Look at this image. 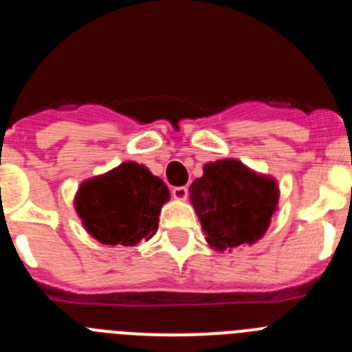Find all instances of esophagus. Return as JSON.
I'll return each instance as SVG.
<instances>
[{
  "label": "esophagus",
  "mask_w": 352,
  "mask_h": 352,
  "mask_svg": "<svg viewBox=\"0 0 352 352\" xmlns=\"http://www.w3.org/2000/svg\"><path fill=\"white\" fill-rule=\"evenodd\" d=\"M173 197L178 199V201H185L188 197V186H174Z\"/></svg>",
  "instance_id": "esophagus-1"
}]
</instances>
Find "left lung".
<instances>
[{
  "label": "left lung",
  "instance_id": "8db88e82",
  "mask_svg": "<svg viewBox=\"0 0 352 352\" xmlns=\"http://www.w3.org/2000/svg\"><path fill=\"white\" fill-rule=\"evenodd\" d=\"M206 241L217 250L256 243L266 232L278 203L275 179L259 176L238 160L204 166V174L190 185Z\"/></svg>",
  "mask_w": 352,
  "mask_h": 352
}]
</instances>
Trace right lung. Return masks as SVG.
I'll return each instance as SVG.
<instances>
[{
    "instance_id": "right-lung-1",
    "label": "right lung",
    "mask_w": 352,
    "mask_h": 352,
    "mask_svg": "<svg viewBox=\"0 0 352 352\" xmlns=\"http://www.w3.org/2000/svg\"><path fill=\"white\" fill-rule=\"evenodd\" d=\"M169 188L144 166L125 162L80 185L76 210L86 231L104 245L133 247L157 232Z\"/></svg>"
}]
</instances>
